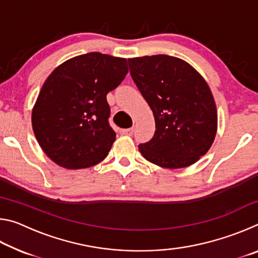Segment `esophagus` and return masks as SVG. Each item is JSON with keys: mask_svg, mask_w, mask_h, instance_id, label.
I'll return each instance as SVG.
<instances>
[{"mask_svg": "<svg viewBox=\"0 0 258 258\" xmlns=\"http://www.w3.org/2000/svg\"><path fill=\"white\" fill-rule=\"evenodd\" d=\"M133 132H134V128H125V130H120V133L124 134V135H128V137H131V135H133Z\"/></svg>", "mask_w": 258, "mask_h": 258, "instance_id": "1", "label": "esophagus"}]
</instances>
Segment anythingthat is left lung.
Returning <instances> with one entry per match:
<instances>
[{"label":"left lung","mask_w":258,"mask_h":258,"mask_svg":"<svg viewBox=\"0 0 258 258\" xmlns=\"http://www.w3.org/2000/svg\"><path fill=\"white\" fill-rule=\"evenodd\" d=\"M131 76L154 112L156 131L139 150L165 168L195 164L212 147L217 111L206 81L184 60L157 54L128 59Z\"/></svg>","instance_id":"left-lung-1"}]
</instances>
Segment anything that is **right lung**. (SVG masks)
<instances>
[{
	"label": "right lung",
	"instance_id": "obj_1",
	"mask_svg": "<svg viewBox=\"0 0 258 258\" xmlns=\"http://www.w3.org/2000/svg\"><path fill=\"white\" fill-rule=\"evenodd\" d=\"M127 72L126 59L90 52L64 61L46 78L32 125L42 150L56 165L81 169L106 158L116 140L107 94Z\"/></svg>",
	"mask_w": 258,
	"mask_h": 258
}]
</instances>
